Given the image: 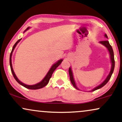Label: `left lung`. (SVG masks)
I'll use <instances>...</instances> for the list:
<instances>
[{
    "mask_svg": "<svg viewBox=\"0 0 122 122\" xmlns=\"http://www.w3.org/2000/svg\"><path fill=\"white\" fill-rule=\"evenodd\" d=\"M105 37H106V38H108V36H107V35H106V34L105 35ZM100 43H102V45H103L104 46H105V47H106L108 48L109 52V54L110 55V59H111V62H112L111 70H110L109 74L108 76H107L106 79H105V80L104 81L102 82L100 85L96 87H95V88H94V89H92V90H91L90 92H94V91L96 90H97V89H99L101 88V87H102L103 86H104L105 84H106L107 82L109 81V80H110V77H111V76H112V74H113V71H114V69L115 61H114V52H113V48H112V46H110L109 43L108 41H100ZM69 72L70 78V81H71V83H72V85L74 86V87H75V88H76V89H78V88L76 85L75 82V81H74V77H73L72 72V71H71V67L69 68ZM78 90H79V89H78Z\"/></svg>",
    "mask_w": 122,
    "mask_h": 122,
    "instance_id": "8db88e82",
    "label": "left lung"
}]
</instances>
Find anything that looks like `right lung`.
Here are the masks:
<instances>
[{"instance_id":"obj_1","label":"right lung","mask_w":122,"mask_h":122,"mask_svg":"<svg viewBox=\"0 0 122 122\" xmlns=\"http://www.w3.org/2000/svg\"><path fill=\"white\" fill-rule=\"evenodd\" d=\"M30 28V27H28L27 29H26L25 30H28V29ZM22 39V38H21ZM21 39L20 40H18L17 42L14 44V45L13 47V48H12V51H11V53H10V58H9V63H10V69H11V71H12V73L13 74V75L14 79H15V80L17 81L18 82L19 84H20L21 85H22L23 86L26 87V88L27 89H32V90H36V89H41V88H42V87H45V86H46L47 84L48 83V82H49V80L50 79V78L52 76V75L53 72H54V71L56 70V69L57 67H58V66L60 65V64H61V63L62 62V60H60L59 61H58V62H57L56 64H55L53 65H52V66L51 67V69H50V70L48 71V72L47 75L45 76L44 79L42 80L40 82H39V83L37 84H35V85H26V84H24L23 83L20 81H19L18 80V79L17 77V76H16L15 73H14V71H13V67H12V53L13 52V50L14 48H15V46H17V43H18V42L20 41L21 40Z\"/></svg>"}]
</instances>
